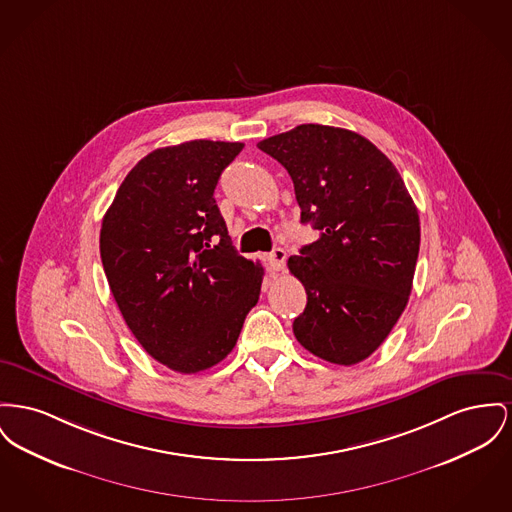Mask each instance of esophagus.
Masks as SVG:
<instances>
[{
  "mask_svg": "<svg viewBox=\"0 0 512 512\" xmlns=\"http://www.w3.org/2000/svg\"><path fill=\"white\" fill-rule=\"evenodd\" d=\"M284 263H286V251L280 249V247H276L274 251L267 255V265H269L271 272L282 271Z\"/></svg>",
  "mask_w": 512,
  "mask_h": 512,
  "instance_id": "obj_1",
  "label": "esophagus"
}]
</instances>
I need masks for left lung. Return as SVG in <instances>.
<instances>
[{"mask_svg":"<svg viewBox=\"0 0 512 512\" xmlns=\"http://www.w3.org/2000/svg\"><path fill=\"white\" fill-rule=\"evenodd\" d=\"M257 147L288 170L301 222L319 230L288 259L307 292L294 334L321 360L360 363L385 342L410 298L418 209L391 160L354 131L303 123Z\"/></svg>","mask_w":512,"mask_h":512,"instance_id":"1","label":"left lung"}]
</instances>
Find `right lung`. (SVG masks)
Segmentation results:
<instances>
[{
	"label": "right lung",
	"instance_id": "add662e5",
	"mask_svg": "<svg viewBox=\"0 0 512 512\" xmlns=\"http://www.w3.org/2000/svg\"><path fill=\"white\" fill-rule=\"evenodd\" d=\"M243 143L187 141L147 154L104 214L100 257L121 315L178 373L224 360L259 300L263 267L238 255L214 189Z\"/></svg>",
	"mask_w": 512,
	"mask_h": 512
}]
</instances>
